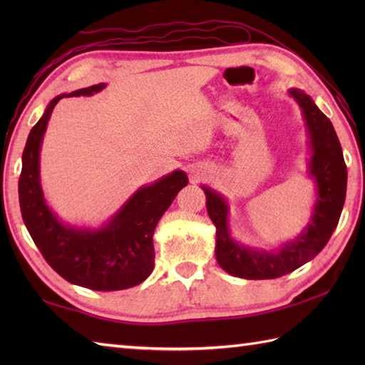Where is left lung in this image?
Listing matches in <instances>:
<instances>
[{
  "instance_id": "left-lung-1",
  "label": "left lung",
  "mask_w": 365,
  "mask_h": 365,
  "mask_svg": "<svg viewBox=\"0 0 365 365\" xmlns=\"http://www.w3.org/2000/svg\"><path fill=\"white\" fill-rule=\"evenodd\" d=\"M290 94L302 108L314 150L311 174L319 188V200L312 222L293 243L276 252L246 250L230 238L226 202L215 191L204 187L207 212L216 227V260L232 276L276 279L292 273L312 260L327 246L342 213L346 195V165L336 130L311 97L299 89H292Z\"/></svg>"
}]
</instances>
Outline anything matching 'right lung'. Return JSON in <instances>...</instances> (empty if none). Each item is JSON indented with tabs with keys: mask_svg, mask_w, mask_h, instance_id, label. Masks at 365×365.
<instances>
[{
	"mask_svg": "<svg viewBox=\"0 0 365 365\" xmlns=\"http://www.w3.org/2000/svg\"><path fill=\"white\" fill-rule=\"evenodd\" d=\"M103 83L71 92L67 97L92 96ZM31 128L23 150L19 178V199L23 222L46 263L66 281L91 290L113 292L130 289L149 277L155 263L153 232L173 204L177 192L188 185L182 170H174L157 183L139 190L114 220L102 230H80L64 226L46 207L38 182V150L53 108Z\"/></svg>",
	"mask_w": 365,
	"mask_h": 365,
	"instance_id": "1",
	"label": "right lung"
}]
</instances>
